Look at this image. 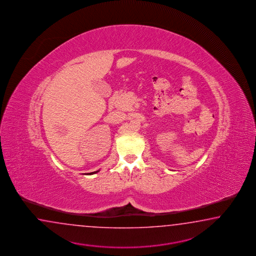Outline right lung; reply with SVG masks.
Listing matches in <instances>:
<instances>
[{
    "instance_id": "right-lung-1",
    "label": "right lung",
    "mask_w": 256,
    "mask_h": 256,
    "mask_svg": "<svg viewBox=\"0 0 256 256\" xmlns=\"http://www.w3.org/2000/svg\"><path fill=\"white\" fill-rule=\"evenodd\" d=\"M99 172V170H96V172H90L89 174H96V172Z\"/></svg>"
}]
</instances>
